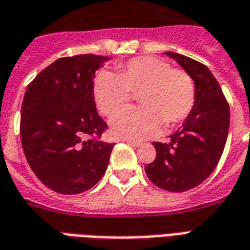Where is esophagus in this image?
Wrapping results in <instances>:
<instances>
[{
	"label": "esophagus",
	"instance_id": "1",
	"mask_svg": "<svg viewBox=\"0 0 250 250\" xmlns=\"http://www.w3.org/2000/svg\"><path fill=\"white\" fill-rule=\"evenodd\" d=\"M125 142L127 145H130L132 147H139L141 146V142H136V141H131V139H125Z\"/></svg>",
	"mask_w": 250,
	"mask_h": 250
}]
</instances>
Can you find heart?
Masks as SVG:
<instances>
[{
	"instance_id": "1",
	"label": "heart",
	"mask_w": 250,
	"mask_h": 250,
	"mask_svg": "<svg viewBox=\"0 0 250 250\" xmlns=\"http://www.w3.org/2000/svg\"><path fill=\"white\" fill-rule=\"evenodd\" d=\"M93 100L98 109L112 118L128 105L131 93L140 92L139 109L129 110L111 122L116 136L145 139L171 128L188 118L195 102L193 79L173 69L157 57H135L120 65L116 73L99 72L93 80Z\"/></svg>"
}]
</instances>
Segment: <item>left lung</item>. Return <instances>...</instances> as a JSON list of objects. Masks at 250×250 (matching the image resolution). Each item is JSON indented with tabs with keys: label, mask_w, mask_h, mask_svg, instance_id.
Masks as SVG:
<instances>
[{
	"label": "left lung",
	"mask_w": 250,
	"mask_h": 250,
	"mask_svg": "<svg viewBox=\"0 0 250 250\" xmlns=\"http://www.w3.org/2000/svg\"><path fill=\"white\" fill-rule=\"evenodd\" d=\"M165 53L193 79L195 102L182 127L170 135L168 143L154 142L157 157L145 170L158 188L182 193L202 184L218 165L230 112L220 84L208 66L179 53Z\"/></svg>",
	"instance_id": "8db88e82"
}]
</instances>
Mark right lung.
Here are the masks:
<instances>
[{
	"label": "right lung",
	"instance_id": "obj_1",
	"mask_svg": "<svg viewBox=\"0 0 250 250\" xmlns=\"http://www.w3.org/2000/svg\"><path fill=\"white\" fill-rule=\"evenodd\" d=\"M109 57L59 59L30 83L21 107L20 134L26 161L46 188L80 194L98 184L112 143L100 141L107 125L93 100L95 72Z\"/></svg>",
	"mask_w": 250,
	"mask_h": 250
}]
</instances>
